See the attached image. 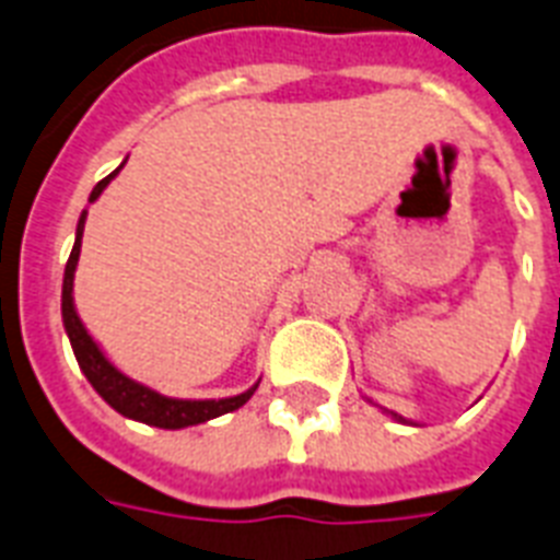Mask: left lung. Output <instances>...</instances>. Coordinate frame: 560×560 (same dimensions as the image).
Wrapping results in <instances>:
<instances>
[{
	"mask_svg": "<svg viewBox=\"0 0 560 560\" xmlns=\"http://www.w3.org/2000/svg\"><path fill=\"white\" fill-rule=\"evenodd\" d=\"M368 402H374L371 400V397H365ZM376 409H383V415H388V418H394L397 420V423H409V427H420V423H415V420H409V418H402V415H397V411H392V409H385V406H380V402H374Z\"/></svg>",
	"mask_w": 560,
	"mask_h": 560,
	"instance_id": "8db88e82",
	"label": "left lung"
}]
</instances>
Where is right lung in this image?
I'll use <instances>...</instances> for the list:
<instances>
[{"label":"right lung","mask_w":560,"mask_h":560,"mask_svg":"<svg viewBox=\"0 0 560 560\" xmlns=\"http://www.w3.org/2000/svg\"><path fill=\"white\" fill-rule=\"evenodd\" d=\"M125 166V163H122ZM122 166L116 168L114 175H107L104 180L93 186L90 192V203L98 201V195L107 189V184L114 180ZM84 221L86 210H81V219H78L75 228V245H72V254L67 259V268H63V289H60V315H63V329H67L69 345H72V353L78 359V368L84 371L86 383L93 385L95 394L102 397L110 409H116L122 418L140 420V423H149V427L158 429H186L198 427V423H207L212 418H221L228 411H236L240 406L254 397L259 380L250 385L248 392L233 394V397H219V400H180V397H166V394L154 392L145 383H137L128 374H122L119 368L107 359L98 341L90 336V329L84 327V320L75 310V268L78 257H81V236H84Z\"/></svg>","instance_id":"add662e5"}]
</instances>
